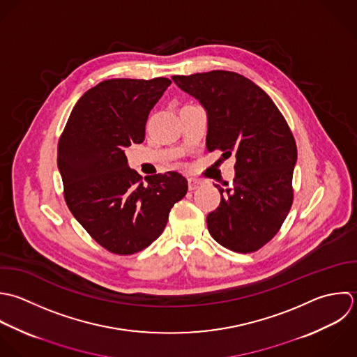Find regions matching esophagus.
<instances>
[{"mask_svg": "<svg viewBox=\"0 0 357 357\" xmlns=\"http://www.w3.org/2000/svg\"><path fill=\"white\" fill-rule=\"evenodd\" d=\"M203 182L200 179H196V178H189L188 179V185H189V190H196Z\"/></svg>", "mask_w": 357, "mask_h": 357, "instance_id": "obj_1", "label": "esophagus"}]
</instances>
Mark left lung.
<instances>
[{
    "instance_id": "1",
    "label": "left lung",
    "mask_w": 357,
    "mask_h": 357,
    "mask_svg": "<svg viewBox=\"0 0 357 357\" xmlns=\"http://www.w3.org/2000/svg\"><path fill=\"white\" fill-rule=\"evenodd\" d=\"M207 111V150L236 158L231 188L207 215L210 235L224 248L253 253L270 242L294 202L298 160L294 135L274 101L250 79L229 70L172 76Z\"/></svg>"
}]
</instances>
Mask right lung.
<instances>
[{
  "label": "right lung",
  "mask_w": 357,
  "mask_h": 357,
  "mask_svg": "<svg viewBox=\"0 0 357 357\" xmlns=\"http://www.w3.org/2000/svg\"><path fill=\"white\" fill-rule=\"evenodd\" d=\"M171 80L108 79L75 104L58 142V169L68 208L89 235L115 255H133L164 231L188 192L178 172L144 178L125 149L142 143L151 108Z\"/></svg>",
  "instance_id": "add662e5"
}]
</instances>
